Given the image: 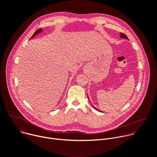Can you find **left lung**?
Masks as SVG:
<instances>
[{
    "instance_id": "8db88e82",
    "label": "left lung",
    "mask_w": 157,
    "mask_h": 157,
    "mask_svg": "<svg viewBox=\"0 0 157 157\" xmlns=\"http://www.w3.org/2000/svg\"><path fill=\"white\" fill-rule=\"evenodd\" d=\"M120 36L121 37V38H125V39H128V38H127V36L125 35V34H124L123 33H120ZM93 107L96 109V110H98V111H100V112H102V111H101V110H99V109H96L94 106H93Z\"/></svg>"
}]
</instances>
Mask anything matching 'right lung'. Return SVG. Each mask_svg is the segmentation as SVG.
I'll list each match as a JSON object with an SVG mask.
<instances>
[{"mask_svg": "<svg viewBox=\"0 0 157 157\" xmlns=\"http://www.w3.org/2000/svg\"><path fill=\"white\" fill-rule=\"evenodd\" d=\"M41 31H42V29H38V30H37L35 33H34V34L33 35V36L31 37V38H33L35 35H36L37 34H38V33H40V32H41Z\"/></svg>", "mask_w": 157, "mask_h": 157, "instance_id": "add662e5", "label": "right lung"}]
</instances>
